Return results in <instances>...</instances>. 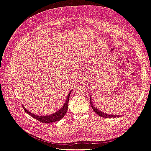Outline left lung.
<instances>
[{
	"instance_id": "obj_1",
	"label": "left lung",
	"mask_w": 151,
	"mask_h": 151,
	"mask_svg": "<svg viewBox=\"0 0 151 151\" xmlns=\"http://www.w3.org/2000/svg\"><path fill=\"white\" fill-rule=\"evenodd\" d=\"M90 104H91V107H92L95 113H96L98 115H99L101 117H103V118H117V117H120V116H122V115H109V114H106V113H104L103 112H101V111H99V109L94 106V105L93 104V103H92V99H91V98H90Z\"/></svg>"
}]
</instances>
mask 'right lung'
Masks as SVG:
<instances>
[{"mask_svg":"<svg viewBox=\"0 0 151 151\" xmlns=\"http://www.w3.org/2000/svg\"><path fill=\"white\" fill-rule=\"evenodd\" d=\"M72 91V90H71L70 91V93H68L67 99L65 101V103L63 104V107L60 109V110L58 111L57 112H56L55 113H53L51 115H48V116H38V115H36L33 113H31V112L28 111L27 109L22 106L23 107V109H24V111L29 114V115H31L32 117L35 118L36 120H37L38 121H40V122L42 123H52V122H55L61 120L62 118H63V117L65 116V115L67 113V108H68V100H69V96L70 95V93Z\"/></svg>","mask_w":151,"mask_h":151,"instance_id":"add662e5","label":"right lung"}]
</instances>
